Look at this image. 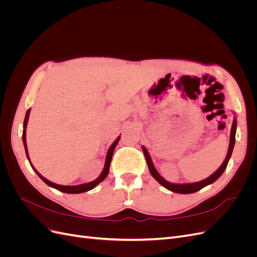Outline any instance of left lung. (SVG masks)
<instances>
[{"label": "left lung", "mask_w": 257, "mask_h": 257, "mask_svg": "<svg viewBox=\"0 0 257 257\" xmlns=\"http://www.w3.org/2000/svg\"><path fill=\"white\" fill-rule=\"evenodd\" d=\"M236 128H237V119L234 118V121H232V125H231V130H230V138H229V146H228L227 154H226V158H225L224 162L222 163V165L219 168H217L215 172L210 177L204 179V180L198 181V182H194V183H172V182L166 181L165 179L158 173V170L155 169L149 152H148V150L143 146L142 148H143V151H144V154L146 157L147 164H148V167H149V172H150L151 176L160 184H162L163 186H164V188H166L167 190L175 192V193H179V194L195 193V192L201 190L203 188H205V186L213 183L215 180H217V179L221 177V175L224 173V170L226 169V167H227L228 161H229V159L231 157V153H232V149H234V146H235Z\"/></svg>", "instance_id": "left-lung-1"}]
</instances>
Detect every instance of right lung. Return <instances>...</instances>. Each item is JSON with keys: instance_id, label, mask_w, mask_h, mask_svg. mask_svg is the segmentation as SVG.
I'll return each mask as SVG.
<instances>
[{"instance_id": "obj_1", "label": "right lung", "mask_w": 257, "mask_h": 257, "mask_svg": "<svg viewBox=\"0 0 257 257\" xmlns=\"http://www.w3.org/2000/svg\"><path fill=\"white\" fill-rule=\"evenodd\" d=\"M30 111H31V108H29V109H28V111H27V113H26L25 122H23L22 142H23V146H25L27 158H28V160H29V162H30L31 166H32V168L34 169V172L37 174V176L40 177L46 184H48L49 186H51V188H53V189H57L58 191L64 192V193H67V194H79V193L88 192V191H90V190H92V189H94L98 183L104 181V179L107 177L108 173H109V166H110V162H111V159H112V154H113V151H114V148H115L116 145H118L121 136H119L118 138H116L115 141L112 143V145L109 147V149H108L107 155H106V160H105V165H104V168H103V172L100 173V175L95 179V180H93V181L88 182V183L78 184V185H60V184H57V183H53V182L49 181L48 179H46L45 177H43V176H42L40 173H38L37 170L34 168V166L32 165V163H31V161H30L29 152H28V147H27V135H26V134H27V125H28V121H29Z\"/></svg>"}]
</instances>
